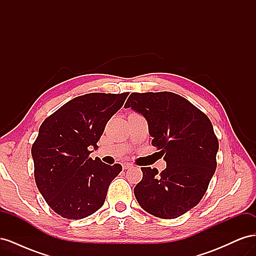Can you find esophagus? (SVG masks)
Listing matches in <instances>:
<instances>
[{
	"label": "esophagus",
	"mask_w": 256,
	"mask_h": 256,
	"mask_svg": "<svg viewBox=\"0 0 256 256\" xmlns=\"http://www.w3.org/2000/svg\"><path fill=\"white\" fill-rule=\"evenodd\" d=\"M132 168V164H128V162H125V164H122V168H124V170H128V168Z\"/></svg>",
	"instance_id": "34e87169"
}]
</instances>
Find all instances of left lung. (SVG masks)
I'll return each mask as SVG.
<instances>
[{
	"mask_svg": "<svg viewBox=\"0 0 256 256\" xmlns=\"http://www.w3.org/2000/svg\"><path fill=\"white\" fill-rule=\"evenodd\" d=\"M142 114L166 162L161 173L141 168L142 180L134 187L138 203L161 219H175L196 206L216 168L219 150L212 124L187 99L171 92H132L125 104Z\"/></svg>",
	"mask_w": 256,
	"mask_h": 256,
	"instance_id": "obj_1",
	"label": "left lung"
}]
</instances>
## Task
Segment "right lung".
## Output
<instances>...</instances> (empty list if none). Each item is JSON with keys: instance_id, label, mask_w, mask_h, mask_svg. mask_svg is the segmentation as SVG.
I'll return each mask as SVG.
<instances>
[{"instance_id": "1", "label": "right lung", "mask_w": 256, "mask_h": 256, "mask_svg": "<svg viewBox=\"0 0 256 256\" xmlns=\"http://www.w3.org/2000/svg\"><path fill=\"white\" fill-rule=\"evenodd\" d=\"M129 92H90L76 97L46 118L32 146L34 176L47 204L63 218L78 220L96 212L122 166L90 158L106 122Z\"/></svg>"}]
</instances>
